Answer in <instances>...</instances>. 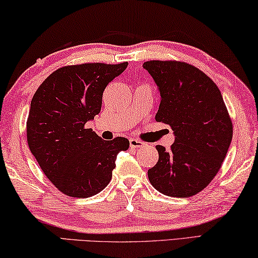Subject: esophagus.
<instances>
[{
    "label": "esophagus",
    "mask_w": 258,
    "mask_h": 258,
    "mask_svg": "<svg viewBox=\"0 0 258 258\" xmlns=\"http://www.w3.org/2000/svg\"><path fill=\"white\" fill-rule=\"evenodd\" d=\"M129 144H130V147H132L133 150L139 149V147H144V145H145L144 143L141 142V141H138V139H135V138L130 139V141H129Z\"/></svg>",
    "instance_id": "obj_1"
}]
</instances>
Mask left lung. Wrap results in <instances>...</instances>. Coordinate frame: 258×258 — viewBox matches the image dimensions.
<instances>
[{
	"label": "left lung",
	"mask_w": 258,
	"mask_h": 258,
	"mask_svg": "<svg viewBox=\"0 0 258 258\" xmlns=\"http://www.w3.org/2000/svg\"><path fill=\"white\" fill-rule=\"evenodd\" d=\"M161 96L158 122L174 130L170 150L157 145L159 161L149 169L152 186L169 197L202 191L221 168L233 126L218 87L199 69L174 60L145 61Z\"/></svg>",
	"instance_id": "1"
}]
</instances>
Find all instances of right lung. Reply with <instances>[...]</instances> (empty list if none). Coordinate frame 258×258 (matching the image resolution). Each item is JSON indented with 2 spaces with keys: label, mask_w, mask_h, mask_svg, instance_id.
Masks as SVG:
<instances>
[{
  "label": "right lung",
  "mask_w": 258,
  "mask_h": 258,
  "mask_svg": "<svg viewBox=\"0 0 258 258\" xmlns=\"http://www.w3.org/2000/svg\"><path fill=\"white\" fill-rule=\"evenodd\" d=\"M128 62L61 67L42 82L27 119L29 150L49 180L73 198H89L107 186L116 155L129 141H104L86 123L100 112L103 92Z\"/></svg>",
  "instance_id": "1"
}]
</instances>
